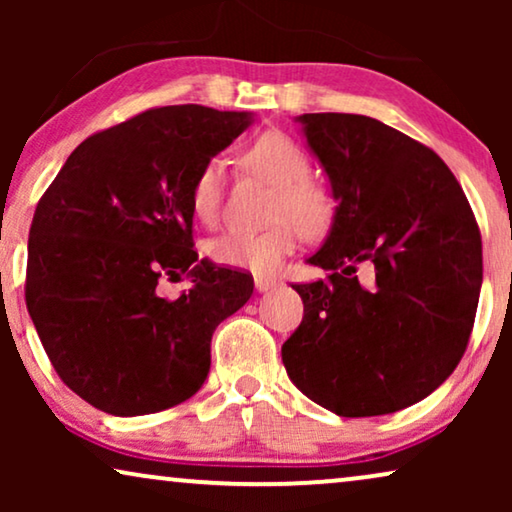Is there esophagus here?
<instances>
[{
    "label": "esophagus",
    "instance_id": "34e87169",
    "mask_svg": "<svg viewBox=\"0 0 512 512\" xmlns=\"http://www.w3.org/2000/svg\"><path fill=\"white\" fill-rule=\"evenodd\" d=\"M254 284H256V291H258V293L272 291V289H275V286H279L277 279H272V277H263V275H256V277H254Z\"/></svg>",
    "mask_w": 512,
    "mask_h": 512
}]
</instances>
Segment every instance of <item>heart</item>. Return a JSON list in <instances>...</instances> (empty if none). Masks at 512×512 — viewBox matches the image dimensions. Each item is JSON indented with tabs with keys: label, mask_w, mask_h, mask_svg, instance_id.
I'll return each instance as SVG.
<instances>
[{
	"label": "heart",
	"mask_w": 512,
	"mask_h": 512,
	"mask_svg": "<svg viewBox=\"0 0 512 512\" xmlns=\"http://www.w3.org/2000/svg\"><path fill=\"white\" fill-rule=\"evenodd\" d=\"M247 163L272 181L279 195L270 219L275 226L261 233H226L209 244V256L226 268L249 270L256 275L275 272L300 242V235H321L331 221V202L314 186L312 165L305 151L282 132H265L249 146ZM223 193V160L209 158L195 174L191 186V212L202 223L219 216Z\"/></svg>",
	"instance_id": "b5f03b06"
}]
</instances>
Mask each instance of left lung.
Returning a JSON list of instances; mask_svg holds the SVG:
<instances>
[{
  "mask_svg": "<svg viewBox=\"0 0 512 512\" xmlns=\"http://www.w3.org/2000/svg\"><path fill=\"white\" fill-rule=\"evenodd\" d=\"M293 121L338 207L307 258L331 275L293 284L305 314L282 345L284 368L335 415H389L436 391L466 352L482 286L478 223L450 167L403 132L359 114Z\"/></svg>",
  "mask_w": 512,
  "mask_h": 512,
  "instance_id": "left-lung-1",
  "label": "left lung"
}]
</instances>
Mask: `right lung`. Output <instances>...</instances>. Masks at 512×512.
<instances>
[{
    "label": "right lung",
    "instance_id": "obj_1",
    "mask_svg": "<svg viewBox=\"0 0 512 512\" xmlns=\"http://www.w3.org/2000/svg\"><path fill=\"white\" fill-rule=\"evenodd\" d=\"M254 123L200 104L149 109L72 151L39 200L25 300L55 373L116 417L191 398L212 366V335L254 293L244 272L193 251L191 186ZM192 277L167 301L160 276Z\"/></svg>",
    "mask_w": 512,
    "mask_h": 512
}]
</instances>
